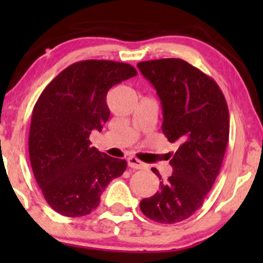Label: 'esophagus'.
Listing matches in <instances>:
<instances>
[{
    "label": "esophagus",
    "instance_id": "esophagus-1",
    "mask_svg": "<svg viewBox=\"0 0 263 263\" xmlns=\"http://www.w3.org/2000/svg\"><path fill=\"white\" fill-rule=\"evenodd\" d=\"M128 166L132 168H136V170H141V168H145L146 165L140 161L138 158L135 157H129L128 158Z\"/></svg>",
    "mask_w": 263,
    "mask_h": 263
}]
</instances>
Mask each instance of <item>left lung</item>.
I'll return each instance as SVG.
<instances>
[{
  "label": "left lung",
  "mask_w": 263,
  "mask_h": 263,
  "mask_svg": "<svg viewBox=\"0 0 263 263\" xmlns=\"http://www.w3.org/2000/svg\"><path fill=\"white\" fill-rule=\"evenodd\" d=\"M138 67L160 99L161 130L179 146L170 160L172 175L140 208L154 221L175 224L202 206L219 175L229 141L228 104L217 82L185 61L152 60Z\"/></svg>",
  "instance_id": "left-lung-1"
}]
</instances>
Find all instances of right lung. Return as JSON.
<instances>
[{
  "instance_id": "right-lung-1",
  "label": "right lung",
  "mask_w": 263,
  "mask_h": 263,
  "mask_svg": "<svg viewBox=\"0 0 263 263\" xmlns=\"http://www.w3.org/2000/svg\"><path fill=\"white\" fill-rule=\"evenodd\" d=\"M130 64L105 60L73 63L44 88L32 111L31 166L49 206L64 217H82L99 206L127 161L91 147L89 134L110 117L106 95L135 77Z\"/></svg>"
}]
</instances>
